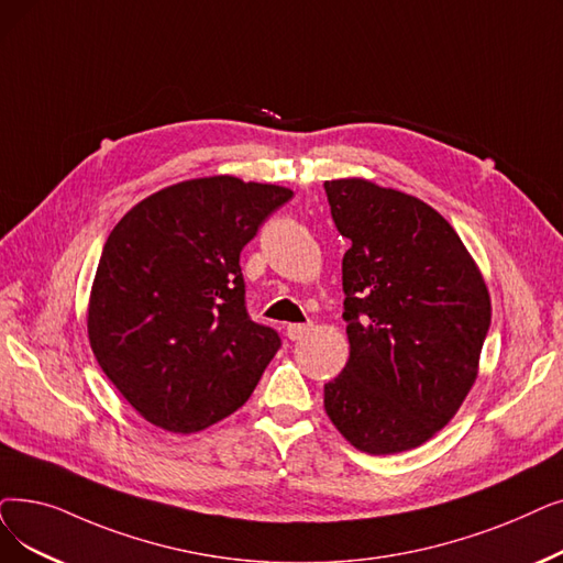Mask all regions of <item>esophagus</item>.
<instances>
[{"instance_id": "esophagus-1", "label": "esophagus", "mask_w": 563, "mask_h": 563, "mask_svg": "<svg viewBox=\"0 0 563 563\" xmlns=\"http://www.w3.org/2000/svg\"><path fill=\"white\" fill-rule=\"evenodd\" d=\"M312 331V324H287V338L289 340H301Z\"/></svg>"}]
</instances>
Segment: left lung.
<instances>
[{"instance_id": "8db88e82", "label": "left lung", "mask_w": 563, "mask_h": 563, "mask_svg": "<svg viewBox=\"0 0 563 563\" xmlns=\"http://www.w3.org/2000/svg\"><path fill=\"white\" fill-rule=\"evenodd\" d=\"M342 257L350 361L324 409L358 451L417 449L467 398L490 295L464 243L426 202L365 179L324 181Z\"/></svg>"}]
</instances>
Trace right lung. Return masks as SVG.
Wrapping results in <instances>:
<instances>
[{
    "instance_id": "1",
    "label": "right lung",
    "mask_w": 563,
    "mask_h": 563,
    "mask_svg": "<svg viewBox=\"0 0 563 563\" xmlns=\"http://www.w3.org/2000/svg\"><path fill=\"white\" fill-rule=\"evenodd\" d=\"M291 190L236 177L167 186L110 232L91 285L96 361L156 428L190 434L251 398L280 350L251 320L239 255Z\"/></svg>"
}]
</instances>
